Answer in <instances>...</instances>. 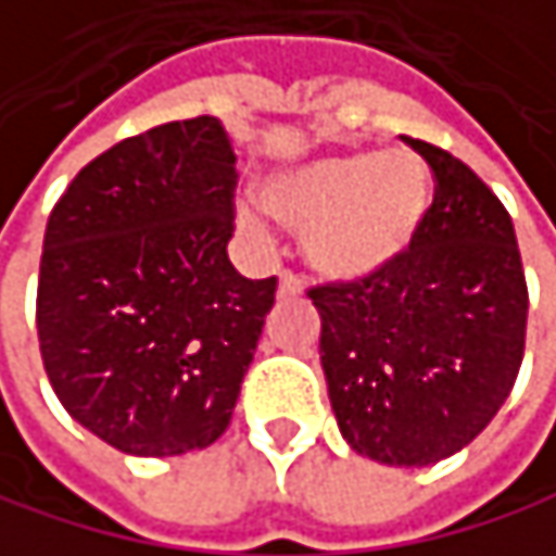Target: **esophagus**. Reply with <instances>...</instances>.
<instances>
[{
  "label": "esophagus",
  "mask_w": 556,
  "mask_h": 556,
  "mask_svg": "<svg viewBox=\"0 0 556 556\" xmlns=\"http://www.w3.org/2000/svg\"><path fill=\"white\" fill-rule=\"evenodd\" d=\"M300 290H303L300 276H296L293 269H283V273H280V296H296Z\"/></svg>",
  "instance_id": "1"
}]
</instances>
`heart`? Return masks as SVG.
Here are the masks:
<instances>
[{"label":"heart","instance_id":"heart-1","mask_svg":"<svg viewBox=\"0 0 556 556\" xmlns=\"http://www.w3.org/2000/svg\"><path fill=\"white\" fill-rule=\"evenodd\" d=\"M433 201L420 155L352 152L276 172L260 185L263 211L306 233L309 263L329 280H365L397 263L417 240ZM243 224L256 217L240 211Z\"/></svg>","mask_w":556,"mask_h":556}]
</instances>
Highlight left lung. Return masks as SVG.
<instances>
[{
	"label": "left lung",
	"instance_id": "1",
	"mask_svg": "<svg viewBox=\"0 0 556 556\" xmlns=\"http://www.w3.org/2000/svg\"><path fill=\"white\" fill-rule=\"evenodd\" d=\"M407 142L437 181L410 250L365 280L309 287L339 430L355 453L401 469L433 466L492 424L528 329L511 214L466 162Z\"/></svg>",
	"mask_w": 556,
	"mask_h": 556
}]
</instances>
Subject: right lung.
I'll return each mask as SVG.
<instances>
[{"instance_id": "right-lung-1", "label": "right lung", "mask_w": 556, "mask_h": 556, "mask_svg": "<svg viewBox=\"0 0 556 556\" xmlns=\"http://www.w3.org/2000/svg\"><path fill=\"white\" fill-rule=\"evenodd\" d=\"M214 116L87 162L45 227L38 345L64 410L129 456L211 446L230 424L276 276L227 260L237 168Z\"/></svg>"}]
</instances>
